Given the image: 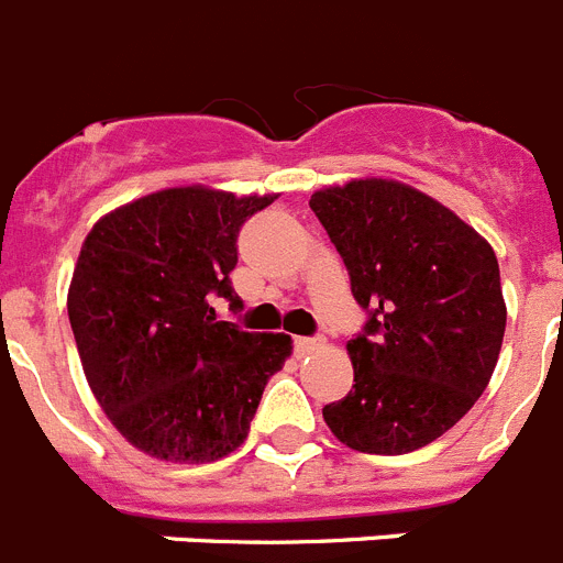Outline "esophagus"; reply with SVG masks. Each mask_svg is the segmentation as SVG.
<instances>
[{"label": "esophagus", "mask_w": 563, "mask_h": 563, "mask_svg": "<svg viewBox=\"0 0 563 563\" xmlns=\"http://www.w3.org/2000/svg\"><path fill=\"white\" fill-rule=\"evenodd\" d=\"M316 346H321V338H296L298 355H307V352H312Z\"/></svg>", "instance_id": "obj_1"}]
</instances>
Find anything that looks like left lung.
<instances>
[{"instance_id":"obj_1","label":"left lung","mask_w":563,"mask_h":563,"mask_svg":"<svg viewBox=\"0 0 563 563\" xmlns=\"http://www.w3.org/2000/svg\"><path fill=\"white\" fill-rule=\"evenodd\" d=\"M310 208L369 310L346 343L355 383L324 422L361 454L422 449L471 411L499 361L507 307L494 247L434 197L383 177L318 188Z\"/></svg>"}]
</instances>
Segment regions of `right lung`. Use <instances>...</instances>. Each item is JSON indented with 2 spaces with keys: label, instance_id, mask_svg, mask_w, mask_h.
<instances>
[{
  "label": "right lung",
  "instance_id": "right-lung-1",
  "mask_svg": "<svg viewBox=\"0 0 563 563\" xmlns=\"http://www.w3.org/2000/svg\"><path fill=\"white\" fill-rule=\"evenodd\" d=\"M276 197L163 188L103 213L84 239L69 324L89 389L132 449L202 465L245 442L292 338L217 321L211 298L242 307L228 278L239 228Z\"/></svg>",
  "mask_w": 563,
  "mask_h": 563
}]
</instances>
